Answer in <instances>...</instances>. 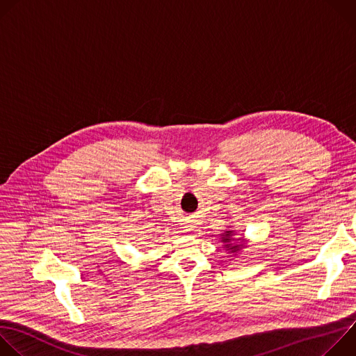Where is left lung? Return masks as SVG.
<instances>
[{
    "instance_id": "obj_1",
    "label": "left lung",
    "mask_w": 356,
    "mask_h": 356,
    "mask_svg": "<svg viewBox=\"0 0 356 356\" xmlns=\"http://www.w3.org/2000/svg\"><path fill=\"white\" fill-rule=\"evenodd\" d=\"M220 236H221L222 248H225V250H228V253H232L234 257L242 250V248H245L246 239L243 236H238L234 229H227Z\"/></svg>"
}]
</instances>
